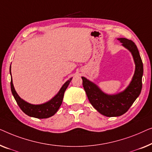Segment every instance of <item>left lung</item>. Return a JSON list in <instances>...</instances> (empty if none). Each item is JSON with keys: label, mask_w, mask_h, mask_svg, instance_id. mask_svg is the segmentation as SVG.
Returning <instances> with one entry per match:
<instances>
[{"label": "left lung", "mask_w": 152, "mask_h": 152, "mask_svg": "<svg viewBox=\"0 0 152 152\" xmlns=\"http://www.w3.org/2000/svg\"><path fill=\"white\" fill-rule=\"evenodd\" d=\"M118 40L132 52L136 64L135 73L127 88L118 94L107 95L95 84L82 77L83 86L91 105L98 112L107 117L119 116L127 112L142 89L143 65L137 47L131 40L125 38Z\"/></svg>", "instance_id": "left-lung-1"}]
</instances>
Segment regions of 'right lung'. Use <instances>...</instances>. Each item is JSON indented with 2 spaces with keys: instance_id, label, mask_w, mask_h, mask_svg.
I'll list each match as a JSON object with an SVG mask.
<instances>
[{
  "instance_id": "1",
  "label": "right lung",
  "mask_w": 152,
  "mask_h": 152,
  "mask_svg": "<svg viewBox=\"0 0 152 152\" xmlns=\"http://www.w3.org/2000/svg\"><path fill=\"white\" fill-rule=\"evenodd\" d=\"M10 74H11V67H10ZM71 80L72 78L67 80L63 85L57 95H56V96L53 98L52 100L42 104H36V105L31 104L21 99L19 96L17 94L16 91H15L14 85H13L12 79L11 80V90L19 107L25 114L29 116L37 118H48L54 115L58 110L60 106L61 105L62 102H63L64 93Z\"/></svg>"
}]
</instances>
